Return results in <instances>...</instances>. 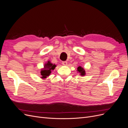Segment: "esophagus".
I'll return each mask as SVG.
<instances>
[{
  "label": "esophagus",
  "instance_id": "obj_1",
  "mask_svg": "<svg viewBox=\"0 0 128 128\" xmlns=\"http://www.w3.org/2000/svg\"><path fill=\"white\" fill-rule=\"evenodd\" d=\"M62 64L64 66H66L67 64H68V62H66V61L62 62Z\"/></svg>",
  "mask_w": 128,
  "mask_h": 128
}]
</instances>
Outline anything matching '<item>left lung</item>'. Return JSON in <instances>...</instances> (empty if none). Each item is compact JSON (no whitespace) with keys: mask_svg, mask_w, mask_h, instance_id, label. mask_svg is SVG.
I'll list each match as a JSON object with an SVG mask.
<instances>
[{"mask_svg":"<svg viewBox=\"0 0 128 128\" xmlns=\"http://www.w3.org/2000/svg\"><path fill=\"white\" fill-rule=\"evenodd\" d=\"M77 71H78V72L80 73V76H84L86 74L85 70L83 68H82L81 66H79L77 68Z\"/></svg>","mask_w":128,"mask_h":128,"instance_id":"1","label":"left lung"}]
</instances>
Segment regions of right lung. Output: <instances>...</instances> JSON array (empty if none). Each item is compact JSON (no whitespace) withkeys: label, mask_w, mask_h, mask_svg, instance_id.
<instances>
[{"label":"right lung","mask_w":128,"mask_h":128,"mask_svg":"<svg viewBox=\"0 0 128 128\" xmlns=\"http://www.w3.org/2000/svg\"><path fill=\"white\" fill-rule=\"evenodd\" d=\"M56 66V65L55 64L52 63L49 60L48 61L47 63L44 64V68L41 70L40 74L42 76L41 78L42 79H46L50 74L52 71L55 69Z\"/></svg>","instance_id":"1"}]
</instances>
